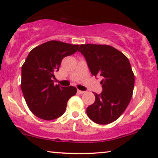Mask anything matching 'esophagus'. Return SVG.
Here are the masks:
<instances>
[{
    "label": "esophagus",
    "mask_w": 158,
    "mask_h": 158,
    "mask_svg": "<svg viewBox=\"0 0 158 158\" xmlns=\"http://www.w3.org/2000/svg\"><path fill=\"white\" fill-rule=\"evenodd\" d=\"M77 93H78V94H83V93H85V91H81V90H79V89H77Z\"/></svg>",
    "instance_id": "esophagus-1"
}]
</instances>
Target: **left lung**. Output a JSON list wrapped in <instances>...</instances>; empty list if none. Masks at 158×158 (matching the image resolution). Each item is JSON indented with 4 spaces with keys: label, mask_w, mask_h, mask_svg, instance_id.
<instances>
[{
    "label": "left lung",
    "mask_w": 158,
    "mask_h": 158,
    "mask_svg": "<svg viewBox=\"0 0 158 158\" xmlns=\"http://www.w3.org/2000/svg\"><path fill=\"white\" fill-rule=\"evenodd\" d=\"M78 52L85 57L91 75L102 78V91L94 93L95 101L86 114L97 124L111 123L123 114L133 96L135 76L129 60L106 44H81Z\"/></svg>",
    "instance_id": "1"
}]
</instances>
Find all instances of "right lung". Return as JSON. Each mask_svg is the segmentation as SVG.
Listing matches in <instances>:
<instances>
[{"mask_svg":"<svg viewBox=\"0 0 158 158\" xmlns=\"http://www.w3.org/2000/svg\"><path fill=\"white\" fill-rule=\"evenodd\" d=\"M78 44L59 41L47 42L29 52L22 66L21 89L30 110L44 120H52L64 114L67 101L77 92L74 86L54 85L56 72L62 59L73 55Z\"/></svg>","mask_w":158,"mask_h":158,"instance_id":"right-lung-1","label":"right lung"}]
</instances>
